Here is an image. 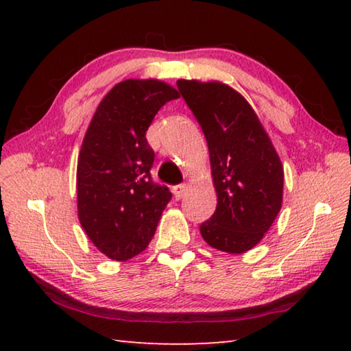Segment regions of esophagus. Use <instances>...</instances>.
Here are the masks:
<instances>
[{"label":"esophagus","mask_w":351,"mask_h":351,"mask_svg":"<svg viewBox=\"0 0 351 351\" xmlns=\"http://www.w3.org/2000/svg\"><path fill=\"white\" fill-rule=\"evenodd\" d=\"M187 190H189V186H187V184H180V186H175V187H173V195H175V198H176V199H181V198H184V195L187 193Z\"/></svg>","instance_id":"esophagus-1"}]
</instances>
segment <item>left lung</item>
I'll use <instances>...</instances> for the list:
<instances>
[{
    "label": "left lung",
    "mask_w": 351,
    "mask_h": 351,
    "mask_svg": "<svg viewBox=\"0 0 351 351\" xmlns=\"http://www.w3.org/2000/svg\"><path fill=\"white\" fill-rule=\"evenodd\" d=\"M209 147L217 209L199 226L207 245L243 254L258 245L283 199V165L252 106L221 82H176Z\"/></svg>",
    "instance_id": "obj_1"
}]
</instances>
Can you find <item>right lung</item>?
I'll return each mask as SVG.
<instances>
[{
	"label": "right lung",
	"mask_w": 351,
	"mask_h": 351,
	"mask_svg": "<svg viewBox=\"0 0 351 351\" xmlns=\"http://www.w3.org/2000/svg\"><path fill=\"white\" fill-rule=\"evenodd\" d=\"M180 97L156 79L119 82L100 100L77 161V213L88 239L117 261L141 254L171 198L150 176L145 133L161 106Z\"/></svg>",
	"instance_id": "right-lung-1"
}]
</instances>
